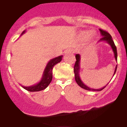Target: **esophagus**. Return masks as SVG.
Returning <instances> with one entry per match:
<instances>
[{
    "label": "esophagus",
    "mask_w": 127,
    "mask_h": 127,
    "mask_svg": "<svg viewBox=\"0 0 127 127\" xmlns=\"http://www.w3.org/2000/svg\"><path fill=\"white\" fill-rule=\"evenodd\" d=\"M64 53H65V55L68 54H72V53H73V50L72 49H67V50L65 51Z\"/></svg>",
    "instance_id": "esophagus-1"
}]
</instances>
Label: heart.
Masks as SVG:
<instances>
[{
  "instance_id": "1",
  "label": "heart",
  "mask_w": 127,
  "mask_h": 127,
  "mask_svg": "<svg viewBox=\"0 0 127 127\" xmlns=\"http://www.w3.org/2000/svg\"><path fill=\"white\" fill-rule=\"evenodd\" d=\"M86 32H83L82 33V36H85L86 34ZM95 36V33H94V32H90V33L88 34V38L89 39H93V38H94V37Z\"/></svg>"
}]
</instances>
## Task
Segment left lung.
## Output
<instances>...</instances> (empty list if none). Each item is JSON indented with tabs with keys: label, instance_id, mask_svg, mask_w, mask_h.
Here are the masks:
<instances>
[{
	"label": "left lung",
	"instance_id": "left-lung-1",
	"mask_svg": "<svg viewBox=\"0 0 127 127\" xmlns=\"http://www.w3.org/2000/svg\"><path fill=\"white\" fill-rule=\"evenodd\" d=\"M99 30H100V33H101V36H103V37H102L99 40L98 42L106 41V42H107V43H108L110 45V46H111L112 50H113V52H114L115 60L117 61V55H117V50H116V46H115L114 42H113V40H112L111 35L109 34L108 32L105 31V30H102V29H99ZM75 57H76V61L75 64V66H74V73H75V81H76V82L77 84H78V85L80 86L81 88L85 89V90H88V91H101L103 89H104V88H105L106 86L104 87H103V88H102L101 89H99V90L90 88H89V87H87V86H86L85 84H84V83L82 82V81H81V79H80V77H79L80 60H81V57H80V55L78 54H76ZM116 69H117V65H116V68H115V72H114V74H113V76H114L115 73H116Z\"/></svg>",
	"mask_w": 127,
	"mask_h": 127
}]
</instances>
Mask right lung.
Segmentation results:
<instances>
[{
  "instance_id": "right-lung-1",
  "label": "right lung",
  "mask_w": 127,
  "mask_h": 127,
  "mask_svg": "<svg viewBox=\"0 0 127 127\" xmlns=\"http://www.w3.org/2000/svg\"><path fill=\"white\" fill-rule=\"evenodd\" d=\"M26 31L24 30L22 33L21 35L25 33ZM63 56L57 57L54 58V59L51 60L48 62V63L46 65V67L45 68V70L43 72V76H42V79L39 83L34 85L30 86V87H24L22 86L23 88L27 90L30 92H36V91H40L42 90H45L46 87L49 85L52 79V69L54 67L55 65L59 63L62 61Z\"/></svg>"
}]
</instances>
